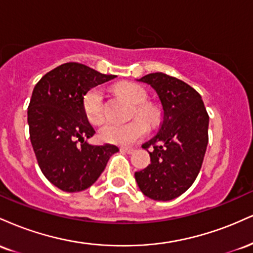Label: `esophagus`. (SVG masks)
<instances>
[{
  "label": "esophagus",
  "instance_id": "1",
  "mask_svg": "<svg viewBox=\"0 0 253 253\" xmlns=\"http://www.w3.org/2000/svg\"><path fill=\"white\" fill-rule=\"evenodd\" d=\"M121 151L125 153H128V155H130V153H133V149H130V147H121Z\"/></svg>",
  "mask_w": 253,
  "mask_h": 253
}]
</instances>
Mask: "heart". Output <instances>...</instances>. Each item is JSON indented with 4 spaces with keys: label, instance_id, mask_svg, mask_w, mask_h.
<instances>
[{
    "label": "heart",
    "instance_id": "heart-1",
    "mask_svg": "<svg viewBox=\"0 0 253 253\" xmlns=\"http://www.w3.org/2000/svg\"><path fill=\"white\" fill-rule=\"evenodd\" d=\"M119 94L133 104V117H138L128 124L108 123L103 125L98 130V136L104 143L127 146L146 134L147 128L145 123L152 125L157 120V112L151 104L145 103L147 100L146 91L136 84H124L118 88ZM82 107L85 118L89 123L97 125L103 120V91L95 86L88 90L83 96ZM142 120L140 121V119Z\"/></svg>",
    "mask_w": 253,
    "mask_h": 253
}]
</instances>
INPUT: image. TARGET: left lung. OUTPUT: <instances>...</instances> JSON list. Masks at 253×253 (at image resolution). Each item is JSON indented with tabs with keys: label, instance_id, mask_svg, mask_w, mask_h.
<instances>
[{
	"label": "left lung",
	"instance_id": "1",
	"mask_svg": "<svg viewBox=\"0 0 253 253\" xmlns=\"http://www.w3.org/2000/svg\"><path fill=\"white\" fill-rule=\"evenodd\" d=\"M155 89L163 108L157 135L143 145L151 164L134 173L141 193L156 201H170L191 187L208 144L210 117L201 95L189 84L163 72L138 80Z\"/></svg>",
	"mask_w": 253,
	"mask_h": 253
}]
</instances>
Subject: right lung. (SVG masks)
<instances>
[{
  "instance_id": "right-lung-1",
  "label": "right lung",
  "mask_w": 253,
  "mask_h": 253,
  "mask_svg": "<svg viewBox=\"0 0 253 253\" xmlns=\"http://www.w3.org/2000/svg\"><path fill=\"white\" fill-rule=\"evenodd\" d=\"M117 76L80 63H65L42 77L28 106L30 138L43 176L60 190L82 191L97 181L115 145L85 140L95 129L85 118L82 100L94 86Z\"/></svg>"
}]
</instances>
